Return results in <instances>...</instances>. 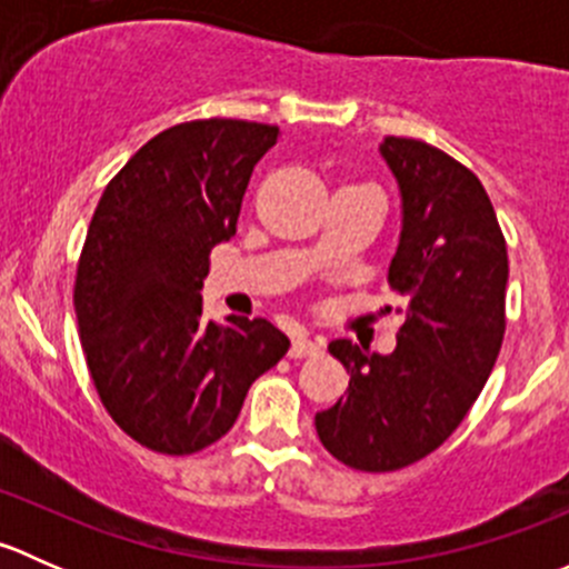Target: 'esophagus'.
Returning a JSON list of instances; mask_svg holds the SVG:
<instances>
[{
    "label": "esophagus",
    "instance_id": "esophagus-1",
    "mask_svg": "<svg viewBox=\"0 0 569 569\" xmlns=\"http://www.w3.org/2000/svg\"><path fill=\"white\" fill-rule=\"evenodd\" d=\"M321 341L317 338H308V336H297L295 341H291V349H289V358L300 360V358H317L321 355Z\"/></svg>",
    "mask_w": 569,
    "mask_h": 569
}]
</instances>
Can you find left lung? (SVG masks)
Returning <instances> with one entry per match:
<instances>
[{"instance_id": "1", "label": "left lung", "mask_w": 569, "mask_h": 569, "mask_svg": "<svg viewBox=\"0 0 569 569\" xmlns=\"http://www.w3.org/2000/svg\"><path fill=\"white\" fill-rule=\"evenodd\" d=\"M380 153L401 194L388 283L405 297V325L391 355L332 341L327 349L347 369L349 388L317 412L321 446L366 473L407 468L449 440L507 330V242L479 178L410 137H386Z\"/></svg>"}]
</instances>
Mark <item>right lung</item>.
<instances>
[{
    "label": "right lung",
    "instance_id": "1",
    "mask_svg": "<svg viewBox=\"0 0 569 569\" xmlns=\"http://www.w3.org/2000/svg\"><path fill=\"white\" fill-rule=\"evenodd\" d=\"M278 126L209 118L164 129L107 183L77 263L84 360L112 421L146 449L217 443L289 338L267 319H203L209 252L237 233Z\"/></svg>",
    "mask_w": 569,
    "mask_h": 569
}]
</instances>
